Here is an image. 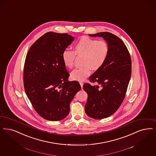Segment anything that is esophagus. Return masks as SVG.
Segmentation results:
<instances>
[{"instance_id":"obj_1","label":"esophagus","mask_w":156,"mask_h":156,"mask_svg":"<svg viewBox=\"0 0 156 156\" xmlns=\"http://www.w3.org/2000/svg\"><path fill=\"white\" fill-rule=\"evenodd\" d=\"M80 83L81 87H82H82H83V82H80Z\"/></svg>"}]
</instances>
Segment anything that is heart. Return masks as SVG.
Returning a JSON list of instances; mask_svg holds the SVG:
<instances>
[{
	"label": "heart",
	"instance_id": "b5f03b06",
	"mask_svg": "<svg viewBox=\"0 0 156 156\" xmlns=\"http://www.w3.org/2000/svg\"><path fill=\"white\" fill-rule=\"evenodd\" d=\"M110 53V47L105 41H98L88 37L80 38L74 46V51L66 49L62 53L64 65L68 68L74 66L75 55H82L83 67L71 73V78L75 81H83L90 74L92 69L98 70L106 62Z\"/></svg>",
	"mask_w": 156,
	"mask_h": 156
}]
</instances>
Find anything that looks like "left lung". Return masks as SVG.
<instances>
[{
	"label": "left lung",
	"mask_w": 156,
	"mask_h": 156,
	"mask_svg": "<svg viewBox=\"0 0 156 156\" xmlns=\"http://www.w3.org/2000/svg\"><path fill=\"white\" fill-rule=\"evenodd\" d=\"M89 35L103 37L110 47L104 66L89 77V81L98 84L86 83L83 86L88 95L85 112L89 117L101 119L115 112L124 99L131 78V56L124 42L110 32Z\"/></svg>",
	"instance_id": "left-lung-1"
}]
</instances>
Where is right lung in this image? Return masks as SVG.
Returning <instances> with one entry per match:
<instances>
[{"label": "right lung", "mask_w": 156, "mask_h": 156, "mask_svg": "<svg viewBox=\"0 0 156 156\" xmlns=\"http://www.w3.org/2000/svg\"><path fill=\"white\" fill-rule=\"evenodd\" d=\"M74 41L67 34L48 32L33 44L25 58L24 87L35 110L45 119L59 121L70 111L69 103L81 90L78 81H69L63 51Z\"/></svg>", "instance_id": "add662e5"}]
</instances>
